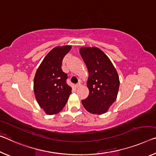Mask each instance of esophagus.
Here are the masks:
<instances>
[{
    "label": "esophagus",
    "instance_id": "esophagus-1",
    "mask_svg": "<svg viewBox=\"0 0 156 156\" xmlns=\"http://www.w3.org/2000/svg\"><path fill=\"white\" fill-rule=\"evenodd\" d=\"M80 86H81V83H80V82L77 83H76V84L75 85V87H76V88H79V87H80Z\"/></svg>",
    "mask_w": 156,
    "mask_h": 156
}]
</instances>
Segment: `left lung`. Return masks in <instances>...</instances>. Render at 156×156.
Returning <instances> with one entry per match:
<instances>
[{
    "mask_svg": "<svg viewBox=\"0 0 156 156\" xmlns=\"http://www.w3.org/2000/svg\"><path fill=\"white\" fill-rule=\"evenodd\" d=\"M80 54L88 70L87 86L89 95L81 100L90 113L102 114L116 99L120 85L118 73L102 50L97 47H82Z\"/></svg>",
    "mask_w": 156,
    "mask_h": 156,
    "instance_id": "obj_1",
    "label": "left lung"
}]
</instances>
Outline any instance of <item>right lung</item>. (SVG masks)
<instances>
[{
	"instance_id": "add662e5",
	"label": "right lung",
	"mask_w": 156,
	"mask_h": 156,
	"mask_svg": "<svg viewBox=\"0 0 156 156\" xmlns=\"http://www.w3.org/2000/svg\"><path fill=\"white\" fill-rule=\"evenodd\" d=\"M70 49L71 46L54 48L35 73L33 86L35 98L49 115L61 111L72 93V88L66 82L68 75L61 68L63 59Z\"/></svg>"
}]
</instances>
